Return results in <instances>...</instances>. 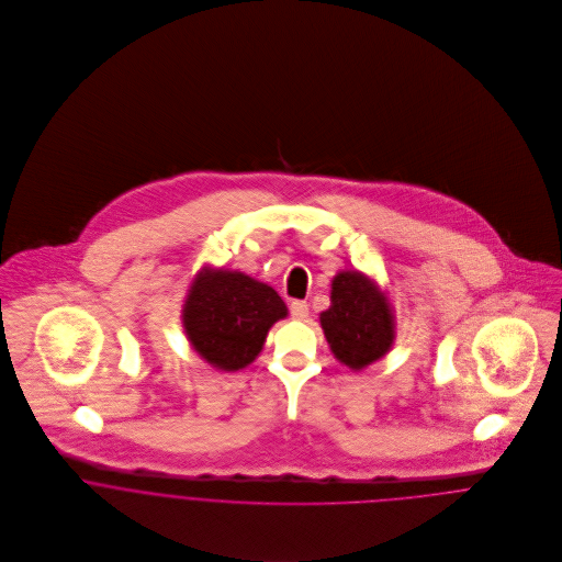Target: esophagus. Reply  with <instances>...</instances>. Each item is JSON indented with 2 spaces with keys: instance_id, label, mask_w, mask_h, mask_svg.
Wrapping results in <instances>:
<instances>
[{
  "instance_id": "esophagus-1",
  "label": "esophagus",
  "mask_w": 562,
  "mask_h": 562,
  "mask_svg": "<svg viewBox=\"0 0 562 562\" xmlns=\"http://www.w3.org/2000/svg\"><path fill=\"white\" fill-rule=\"evenodd\" d=\"M290 314L294 321H305V318H310V305L305 301H294L290 305Z\"/></svg>"
}]
</instances>
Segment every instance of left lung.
Wrapping results in <instances>:
<instances>
[{"mask_svg":"<svg viewBox=\"0 0 562 562\" xmlns=\"http://www.w3.org/2000/svg\"><path fill=\"white\" fill-rule=\"evenodd\" d=\"M333 355L352 370L381 359L394 341V318L385 296L361 272L333 279L330 307L321 314Z\"/></svg>","mask_w":562,"mask_h":562,"instance_id":"1","label":"left lung"}]
</instances>
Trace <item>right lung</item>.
Wrapping results in <instances>:
<instances>
[{"label":"right lung","mask_w":562,"mask_h":562,"mask_svg":"<svg viewBox=\"0 0 562 562\" xmlns=\"http://www.w3.org/2000/svg\"><path fill=\"white\" fill-rule=\"evenodd\" d=\"M288 316L281 296L241 272H201L190 288L183 326L194 350L214 368L234 372L259 355L268 328Z\"/></svg>","instance_id":"right-lung-1"}]
</instances>
